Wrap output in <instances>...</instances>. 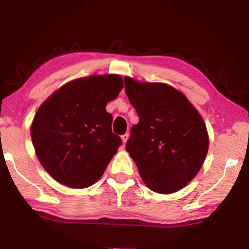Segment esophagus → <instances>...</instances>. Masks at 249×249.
Returning <instances> with one entry per match:
<instances>
[{
  "mask_svg": "<svg viewBox=\"0 0 249 249\" xmlns=\"http://www.w3.org/2000/svg\"><path fill=\"white\" fill-rule=\"evenodd\" d=\"M128 133H126V134H124V135H122V141H123V144L125 145L126 144V142H127V140H128Z\"/></svg>",
  "mask_w": 249,
  "mask_h": 249,
  "instance_id": "esophagus-1",
  "label": "esophagus"
}]
</instances>
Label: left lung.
<instances>
[{"label": "left lung", "instance_id": "1", "mask_svg": "<svg viewBox=\"0 0 249 249\" xmlns=\"http://www.w3.org/2000/svg\"><path fill=\"white\" fill-rule=\"evenodd\" d=\"M125 92L140 117L126 150L150 190L162 195L184 188L195 178L209 149L203 120L185 96L163 83L126 77Z\"/></svg>", "mask_w": 249, "mask_h": 249}]
</instances>
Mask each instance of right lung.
I'll return each mask as SVG.
<instances>
[{"label": "right lung", "mask_w": 249, "mask_h": 249, "mask_svg": "<svg viewBox=\"0 0 249 249\" xmlns=\"http://www.w3.org/2000/svg\"><path fill=\"white\" fill-rule=\"evenodd\" d=\"M122 89L120 75H93L65 84L40 105L31 128L33 145L58 182L82 189L102 177L122 145L105 107Z\"/></svg>", "instance_id": "right-lung-1"}]
</instances>
